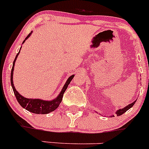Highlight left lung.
Returning <instances> with one entry per match:
<instances>
[{
    "label": "left lung",
    "mask_w": 149,
    "mask_h": 149,
    "mask_svg": "<svg viewBox=\"0 0 149 149\" xmlns=\"http://www.w3.org/2000/svg\"><path fill=\"white\" fill-rule=\"evenodd\" d=\"M136 101H134V102H133V103H131V104H130L127 105V106L125 107H123V108L119 109V110H116V115H117V116H119L122 115V114L125 113V112L127 111V110H128L129 109L131 108V107H132L134 106V104H135ZM113 116H114L113 115H111V116H109V117H113Z\"/></svg>",
    "instance_id": "1"
}]
</instances>
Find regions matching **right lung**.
<instances>
[{
    "label": "right lung",
    "mask_w": 149,
    "mask_h": 149,
    "mask_svg": "<svg viewBox=\"0 0 149 149\" xmlns=\"http://www.w3.org/2000/svg\"><path fill=\"white\" fill-rule=\"evenodd\" d=\"M33 31L29 33V35L27 36V37L25 38V39L24 40L23 43L25 42V41L30 37L31 34H32ZM21 48H22V46H21L20 50L18 51V53L17 54L16 56H15L14 62H13V68H12L11 71V77H10V81H11V85L12 88L13 89V92H14V94L15 95V98H16L17 101L19 103V104L23 107V108H25L26 110H28V111L31 112L33 113L36 114H48L51 112H53L56 110L59 106H60V104L61 103L62 99H63V96L65 91L66 90L67 87H68V84H70V82L72 81V80L73 79L74 74H72L70 77L67 79L66 82L64 84L63 89L60 91V94L56 96V98L53 100H51V101H46V100H42L39 99V98H27L22 96L20 93H18V91L15 89V86H14V84H13V71H14V66H15V63L16 61L17 56H18L19 53H20Z\"/></svg>",
    "instance_id": "1"
}]
</instances>
